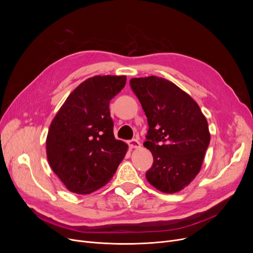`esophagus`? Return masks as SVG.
Instances as JSON below:
<instances>
[{"instance_id": "34e87169", "label": "esophagus", "mask_w": 253, "mask_h": 253, "mask_svg": "<svg viewBox=\"0 0 253 253\" xmlns=\"http://www.w3.org/2000/svg\"><path fill=\"white\" fill-rule=\"evenodd\" d=\"M129 147L131 149H138L140 148V142L137 140V139H131L129 140Z\"/></svg>"}]
</instances>
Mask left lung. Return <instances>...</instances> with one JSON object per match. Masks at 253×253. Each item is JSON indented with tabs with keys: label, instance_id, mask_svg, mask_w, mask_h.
<instances>
[{
	"label": "left lung",
	"instance_id": "8db88e82",
	"mask_svg": "<svg viewBox=\"0 0 253 253\" xmlns=\"http://www.w3.org/2000/svg\"><path fill=\"white\" fill-rule=\"evenodd\" d=\"M130 86L148 118L143 145L154 162L145 177L163 193L179 192L201 169L210 142L207 120L188 93L166 79L133 78Z\"/></svg>",
	"mask_w": 253,
	"mask_h": 253
}]
</instances>
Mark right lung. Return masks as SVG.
<instances>
[{
  "label": "right lung",
  "instance_id": "add662e5",
  "mask_svg": "<svg viewBox=\"0 0 253 253\" xmlns=\"http://www.w3.org/2000/svg\"><path fill=\"white\" fill-rule=\"evenodd\" d=\"M125 76H94L80 84L52 120L46 139L48 162L69 191L87 195L108 183L128 145L114 136L110 100Z\"/></svg>",
  "mask_w": 253,
  "mask_h": 253
}]
</instances>
